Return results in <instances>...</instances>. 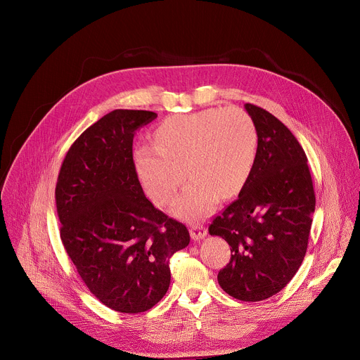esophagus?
Wrapping results in <instances>:
<instances>
[{"label":"esophagus","instance_id":"esophagus-1","mask_svg":"<svg viewBox=\"0 0 360 360\" xmlns=\"http://www.w3.org/2000/svg\"><path fill=\"white\" fill-rule=\"evenodd\" d=\"M205 235H207V229H205V226L202 224H193L191 226V238L193 240H199L202 239Z\"/></svg>","mask_w":360,"mask_h":360}]
</instances>
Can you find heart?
<instances>
[{"label":"heart","mask_w":360,"mask_h":360,"mask_svg":"<svg viewBox=\"0 0 360 360\" xmlns=\"http://www.w3.org/2000/svg\"><path fill=\"white\" fill-rule=\"evenodd\" d=\"M152 139L153 145H139L134 150L136 175L153 202L168 205L188 171L193 182L172 210L185 219L210 215L219 195H238L258 153L255 124L235 107L168 117L153 129Z\"/></svg>","instance_id":"b5f03b06"}]
</instances>
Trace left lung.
I'll return each mask as SVG.
<instances>
[{
	"instance_id": "obj_1",
	"label": "left lung",
	"mask_w": 360,
	"mask_h": 360,
	"mask_svg": "<svg viewBox=\"0 0 360 360\" xmlns=\"http://www.w3.org/2000/svg\"><path fill=\"white\" fill-rule=\"evenodd\" d=\"M245 110L258 132L256 161L210 233L231 246V261L218 274L221 288L235 299L258 302L282 290L302 265L316 199L295 135L264 108L245 104Z\"/></svg>"
}]
</instances>
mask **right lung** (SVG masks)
Here are the masks:
<instances>
[{
  "label": "right lung",
  "mask_w": 360,
  "mask_h": 360,
  "mask_svg": "<svg viewBox=\"0 0 360 360\" xmlns=\"http://www.w3.org/2000/svg\"><path fill=\"white\" fill-rule=\"evenodd\" d=\"M157 117H102L71 145L56 186L68 256L91 293L121 314L145 312L164 297L171 256L189 243L186 226L146 199L134 167V134Z\"/></svg>",
  "instance_id": "right-lung-1"
}]
</instances>
